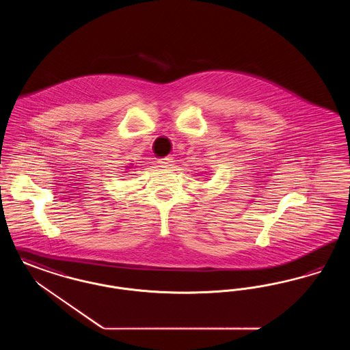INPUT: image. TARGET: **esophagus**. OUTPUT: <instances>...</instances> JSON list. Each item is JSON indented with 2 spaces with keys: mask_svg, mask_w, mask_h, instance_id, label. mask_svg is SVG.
<instances>
[{
  "mask_svg": "<svg viewBox=\"0 0 350 350\" xmlns=\"http://www.w3.org/2000/svg\"><path fill=\"white\" fill-rule=\"evenodd\" d=\"M173 157L172 156H168V157H164V159H160V164L163 165V167H172L173 165Z\"/></svg>",
  "mask_w": 350,
  "mask_h": 350,
  "instance_id": "34e87169",
  "label": "esophagus"
}]
</instances>
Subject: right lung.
<instances>
[{
    "instance_id": "1",
    "label": "right lung",
    "mask_w": 350,
    "mask_h": 350,
    "mask_svg": "<svg viewBox=\"0 0 350 350\" xmlns=\"http://www.w3.org/2000/svg\"><path fill=\"white\" fill-rule=\"evenodd\" d=\"M127 168H131V167H127Z\"/></svg>"
}]
</instances>
